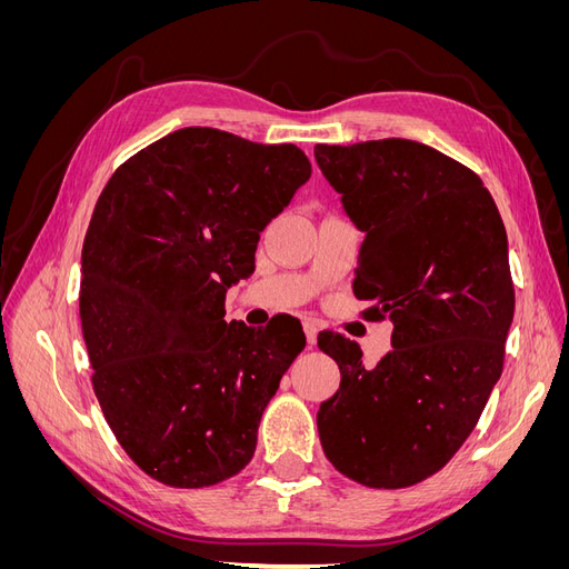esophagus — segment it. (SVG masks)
<instances>
[{
    "label": "esophagus",
    "instance_id": "obj_1",
    "mask_svg": "<svg viewBox=\"0 0 569 569\" xmlns=\"http://www.w3.org/2000/svg\"><path fill=\"white\" fill-rule=\"evenodd\" d=\"M303 332H306V341L308 347H316V339H318V327L313 320H303Z\"/></svg>",
    "mask_w": 569,
    "mask_h": 569
}]
</instances>
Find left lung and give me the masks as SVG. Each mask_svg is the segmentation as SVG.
I'll use <instances>...</instances> for the list:
<instances>
[{
    "instance_id": "1",
    "label": "left lung",
    "mask_w": 569,
    "mask_h": 569,
    "mask_svg": "<svg viewBox=\"0 0 569 569\" xmlns=\"http://www.w3.org/2000/svg\"><path fill=\"white\" fill-rule=\"evenodd\" d=\"M316 161L366 232L363 318L393 325L375 368L356 341L318 335L341 370L318 410L322 451L363 487H412L453 458L501 377L515 311L503 220L470 168L420 142L316 144Z\"/></svg>"
}]
</instances>
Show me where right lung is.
Returning a JSON list of instances; mask_svg holds the SVG:
<instances>
[{"mask_svg":"<svg viewBox=\"0 0 569 569\" xmlns=\"http://www.w3.org/2000/svg\"><path fill=\"white\" fill-rule=\"evenodd\" d=\"M311 178L295 144L182 128L120 166L82 244L92 387L123 451L161 485L211 487L256 451L258 422L303 351L287 327L226 322L258 237Z\"/></svg>","mask_w":569,"mask_h":569,"instance_id":"add662e5","label":"right lung"}]
</instances>
